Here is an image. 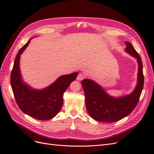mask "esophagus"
<instances>
[{"mask_svg":"<svg viewBox=\"0 0 154 154\" xmlns=\"http://www.w3.org/2000/svg\"><path fill=\"white\" fill-rule=\"evenodd\" d=\"M84 78H85L84 74L80 73L78 74V75L76 79H77V80H78V81H81V80H83V79H84Z\"/></svg>","mask_w":154,"mask_h":154,"instance_id":"1","label":"esophagus"}]
</instances>
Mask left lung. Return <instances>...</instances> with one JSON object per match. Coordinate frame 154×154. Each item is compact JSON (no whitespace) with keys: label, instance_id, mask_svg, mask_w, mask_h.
Returning a JSON list of instances; mask_svg holds the SVG:
<instances>
[{"label":"left lung","instance_id":"8db88e82","mask_svg":"<svg viewBox=\"0 0 154 154\" xmlns=\"http://www.w3.org/2000/svg\"><path fill=\"white\" fill-rule=\"evenodd\" d=\"M125 43L127 45L125 51L137 60L139 65L137 86L131 94L114 97L107 94L101 86L91 79H85L81 82L87 111L96 121L107 122L118 121L131 114L139 102L144 82L142 62L132 45L128 42Z\"/></svg>","mask_w":154,"mask_h":154}]
</instances>
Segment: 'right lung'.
<instances>
[{"instance_id":"1","label":"right lung","mask_w":154,"mask_h":154,"mask_svg":"<svg viewBox=\"0 0 154 154\" xmlns=\"http://www.w3.org/2000/svg\"><path fill=\"white\" fill-rule=\"evenodd\" d=\"M28 41L18 52L11 75V83L17 105L25 114L38 120H49L55 117L63 106V93L75 80L78 73L62 75L47 88L37 90L22 81L19 61L20 55L28 46Z\"/></svg>"}]
</instances>
